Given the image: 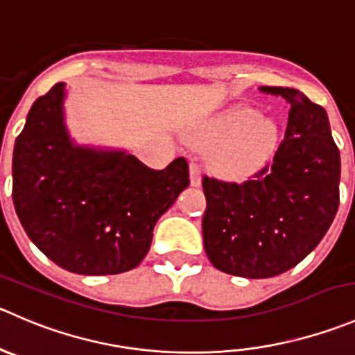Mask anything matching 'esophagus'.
I'll list each match as a JSON object with an SVG mask.
<instances>
[{"label": "esophagus", "mask_w": 355, "mask_h": 355, "mask_svg": "<svg viewBox=\"0 0 355 355\" xmlns=\"http://www.w3.org/2000/svg\"><path fill=\"white\" fill-rule=\"evenodd\" d=\"M189 173H191V184L194 185V187L201 185V168H199L198 163L192 161V163L189 164Z\"/></svg>", "instance_id": "1"}]
</instances>
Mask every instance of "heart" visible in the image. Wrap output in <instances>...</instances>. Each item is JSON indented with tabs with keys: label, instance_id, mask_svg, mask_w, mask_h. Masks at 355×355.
<instances>
[{
	"label": "heart",
	"instance_id": "b5f03b06",
	"mask_svg": "<svg viewBox=\"0 0 355 355\" xmlns=\"http://www.w3.org/2000/svg\"><path fill=\"white\" fill-rule=\"evenodd\" d=\"M202 139L222 144L215 153V166L222 173L243 175L269 156L277 142V126L260 119L253 109H237L213 123Z\"/></svg>",
	"mask_w": 355,
	"mask_h": 355
}]
</instances>
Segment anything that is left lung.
<instances>
[{"label": "left lung", "instance_id": "obj_1", "mask_svg": "<svg viewBox=\"0 0 355 355\" xmlns=\"http://www.w3.org/2000/svg\"><path fill=\"white\" fill-rule=\"evenodd\" d=\"M290 105L283 142L244 182L202 177V239L216 269L248 279L300 263L324 237L340 205V150L321 105L302 92L261 86Z\"/></svg>", "mask_w": 355, "mask_h": 355}]
</instances>
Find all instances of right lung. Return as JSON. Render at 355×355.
<instances>
[{
  "mask_svg": "<svg viewBox=\"0 0 355 355\" xmlns=\"http://www.w3.org/2000/svg\"><path fill=\"white\" fill-rule=\"evenodd\" d=\"M64 83L37 98L13 149V205L29 239L74 274L135 269L157 218L189 185L177 157L153 170L119 150L72 146L64 126Z\"/></svg>",
  "mask_w": 355,
  "mask_h": 355,
  "instance_id": "obj_1",
  "label": "right lung"
}]
</instances>
